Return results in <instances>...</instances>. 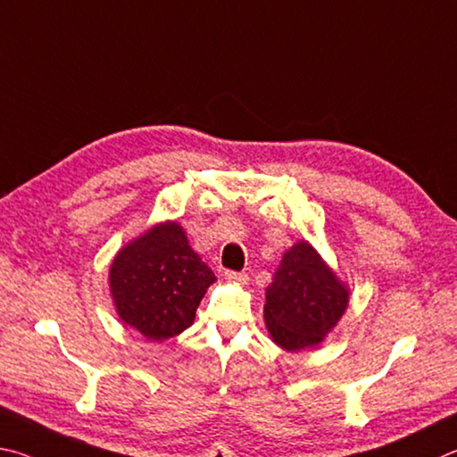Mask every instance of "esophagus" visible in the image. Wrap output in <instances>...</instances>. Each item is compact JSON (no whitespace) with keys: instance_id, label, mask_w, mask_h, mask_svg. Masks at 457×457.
Returning a JSON list of instances; mask_svg holds the SVG:
<instances>
[{"instance_id":"obj_1","label":"esophagus","mask_w":457,"mask_h":457,"mask_svg":"<svg viewBox=\"0 0 457 457\" xmlns=\"http://www.w3.org/2000/svg\"><path fill=\"white\" fill-rule=\"evenodd\" d=\"M224 278L230 283H238V285H245L249 281V275L246 273H238V270H224Z\"/></svg>"}]
</instances>
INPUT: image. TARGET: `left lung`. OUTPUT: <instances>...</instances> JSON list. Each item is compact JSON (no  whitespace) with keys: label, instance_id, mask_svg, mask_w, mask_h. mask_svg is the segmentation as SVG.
<instances>
[{"label":"left lung","instance_id":"8db88e82","mask_svg":"<svg viewBox=\"0 0 457 457\" xmlns=\"http://www.w3.org/2000/svg\"><path fill=\"white\" fill-rule=\"evenodd\" d=\"M349 291L309 243L301 241L278 265L267 287L265 323L287 351L313 347L347 309Z\"/></svg>","mask_w":457,"mask_h":457}]
</instances>
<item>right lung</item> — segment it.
Segmentation results:
<instances>
[{"mask_svg":"<svg viewBox=\"0 0 457 457\" xmlns=\"http://www.w3.org/2000/svg\"><path fill=\"white\" fill-rule=\"evenodd\" d=\"M216 277L190 249L187 233L164 222L126 245L110 267L118 315L150 341L188 329Z\"/></svg>","mask_w":457,"mask_h":457,"instance_id":"right-lung-1","label":"right lung"}]
</instances>
